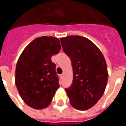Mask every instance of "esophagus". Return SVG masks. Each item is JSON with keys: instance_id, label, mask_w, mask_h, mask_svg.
Returning a JSON list of instances; mask_svg holds the SVG:
<instances>
[{"instance_id": "34e87169", "label": "esophagus", "mask_w": 126, "mask_h": 126, "mask_svg": "<svg viewBox=\"0 0 126 126\" xmlns=\"http://www.w3.org/2000/svg\"><path fill=\"white\" fill-rule=\"evenodd\" d=\"M60 76H61V78H62V79L64 78V73H62V74H61Z\"/></svg>"}]
</instances>
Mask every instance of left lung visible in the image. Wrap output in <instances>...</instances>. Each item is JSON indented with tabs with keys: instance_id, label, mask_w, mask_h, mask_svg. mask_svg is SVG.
I'll return each instance as SVG.
<instances>
[{
	"instance_id": "obj_1",
	"label": "left lung",
	"mask_w": 126,
	"mask_h": 126,
	"mask_svg": "<svg viewBox=\"0 0 126 126\" xmlns=\"http://www.w3.org/2000/svg\"><path fill=\"white\" fill-rule=\"evenodd\" d=\"M60 40L73 67V83L65 89L70 103L77 110H88L98 102L106 88L108 72L105 58L86 38L76 35Z\"/></svg>"
}]
</instances>
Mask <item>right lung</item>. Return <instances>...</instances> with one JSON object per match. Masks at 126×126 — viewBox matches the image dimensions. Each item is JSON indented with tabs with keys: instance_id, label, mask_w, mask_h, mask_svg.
<instances>
[{
	"instance_id": "right-lung-1",
	"label": "right lung",
	"mask_w": 126,
	"mask_h": 126,
	"mask_svg": "<svg viewBox=\"0 0 126 126\" xmlns=\"http://www.w3.org/2000/svg\"><path fill=\"white\" fill-rule=\"evenodd\" d=\"M57 38L41 36L24 48L16 67L15 83L20 96L34 109L46 108L59 88L55 64L51 57L59 52Z\"/></svg>"
}]
</instances>
